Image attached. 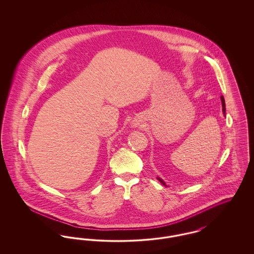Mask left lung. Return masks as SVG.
<instances>
[{
  "label": "left lung",
  "instance_id": "left-lung-1",
  "mask_svg": "<svg viewBox=\"0 0 254 254\" xmlns=\"http://www.w3.org/2000/svg\"><path fill=\"white\" fill-rule=\"evenodd\" d=\"M221 100H222V107H223V112H224V115L226 114V104H225V99H224V97L221 96ZM158 180L161 182L164 186H166V184H165V182L163 181L161 178H159L157 177Z\"/></svg>",
  "mask_w": 254,
  "mask_h": 254
}]
</instances>
